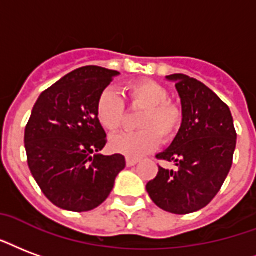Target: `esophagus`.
Listing matches in <instances>:
<instances>
[{
    "instance_id": "esophagus-1",
    "label": "esophagus",
    "mask_w": 256,
    "mask_h": 256,
    "mask_svg": "<svg viewBox=\"0 0 256 256\" xmlns=\"http://www.w3.org/2000/svg\"><path fill=\"white\" fill-rule=\"evenodd\" d=\"M138 162V160H136V158H130V157H128L126 158V166H134Z\"/></svg>"
}]
</instances>
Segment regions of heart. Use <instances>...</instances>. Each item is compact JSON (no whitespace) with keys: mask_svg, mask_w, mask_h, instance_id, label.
I'll list each match as a JSON object with an SVG mask.
<instances>
[{"mask_svg":"<svg viewBox=\"0 0 256 256\" xmlns=\"http://www.w3.org/2000/svg\"><path fill=\"white\" fill-rule=\"evenodd\" d=\"M130 103L141 107L144 112L138 118L137 126L141 130L114 136L110 140L112 152L130 158H140L152 152L158 140L170 141L175 137L182 122L180 110L166 102L168 90L152 80H140L128 85ZM96 116L100 124L110 133L118 132L124 116L122 98L111 88L104 90L98 98Z\"/></svg>","mask_w":256,"mask_h":256,"instance_id":"b5f03b06","label":"heart"}]
</instances>
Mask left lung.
I'll return each mask as SVG.
<instances>
[{
  "mask_svg": "<svg viewBox=\"0 0 256 256\" xmlns=\"http://www.w3.org/2000/svg\"><path fill=\"white\" fill-rule=\"evenodd\" d=\"M166 78L175 82L180 98L182 124L171 145L156 157L176 168L158 166L146 191L160 209L188 214L217 196L232 166L238 136L229 107L205 84L184 74Z\"/></svg>",
  "mask_w": 256,
  "mask_h": 256,
  "instance_id": "8db88e82",
  "label": "left lung"
}]
</instances>
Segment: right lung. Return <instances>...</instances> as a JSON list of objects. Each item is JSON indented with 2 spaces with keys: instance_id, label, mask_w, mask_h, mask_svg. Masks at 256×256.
Returning <instances> with one entry per match:
<instances>
[{
  "instance_id": "obj_1",
  "label": "right lung",
  "mask_w": 256,
  "mask_h": 256,
  "mask_svg": "<svg viewBox=\"0 0 256 256\" xmlns=\"http://www.w3.org/2000/svg\"><path fill=\"white\" fill-rule=\"evenodd\" d=\"M120 73L100 66L73 70L39 96L24 144L30 171L47 200L69 212L102 205L126 166L122 154L104 156L106 132L96 103Z\"/></svg>"
}]
</instances>
